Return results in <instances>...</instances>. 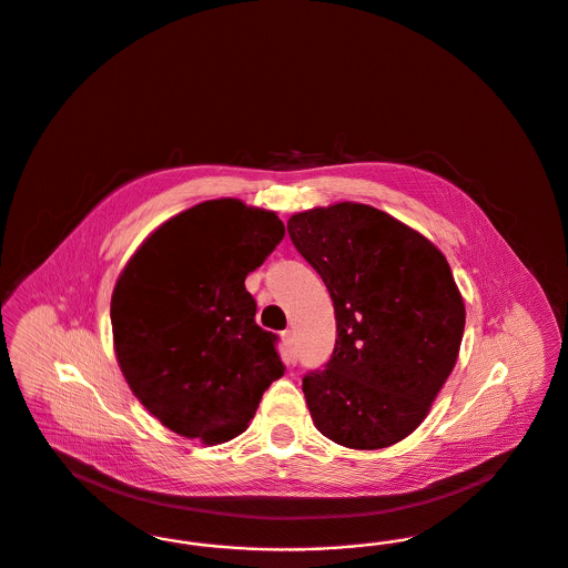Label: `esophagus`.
Wrapping results in <instances>:
<instances>
[{
    "mask_svg": "<svg viewBox=\"0 0 568 568\" xmlns=\"http://www.w3.org/2000/svg\"><path fill=\"white\" fill-rule=\"evenodd\" d=\"M283 341L290 349V359H296V332L294 329H285L283 332Z\"/></svg>",
    "mask_w": 568,
    "mask_h": 568,
    "instance_id": "34e87169",
    "label": "esophagus"
}]
</instances>
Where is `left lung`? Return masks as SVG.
Returning <instances> with one entry per match:
<instances>
[{
  "label": "left lung",
  "instance_id": "8db88e82",
  "mask_svg": "<svg viewBox=\"0 0 568 568\" xmlns=\"http://www.w3.org/2000/svg\"><path fill=\"white\" fill-rule=\"evenodd\" d=\"M287 232L336 315L334 352L302 378L317 430L352 449L403 440L458 359L466 313L445 255L368 204L297 213Z\"/></svg>",
  "mask_w": 568,
  "mask_h": 568
}]
</instances>
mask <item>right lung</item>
I'll return each mask as SVG.
<instances>
[{"label": "right lung", "mask_w": 568, "mask_h": 568, "mask_svg": "<svg viewBox=\"0 0 568 568\" xmlns=\"http://www.w3.org/2000/svg\"><path fill=\"white\" fill-rule=\"evenodd\" d=\"M281 219L209 200L158 227L121 272L110 322L135 398L172 433L223 443L243 433L285 364L244 287L283 241Z\"/></svg>", "instance_id": "1"}]
</instances>
